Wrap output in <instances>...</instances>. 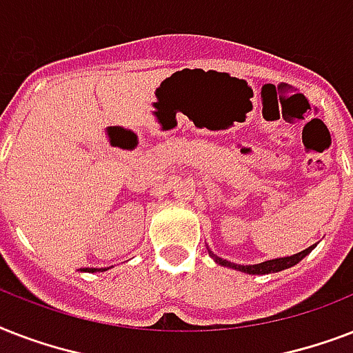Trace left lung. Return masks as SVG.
Here are the masks:
<instances>
[{"instance_id": "left-lung-1", "label": "left lung", "mask_w": 353, "mask_h": 353, "mask_svg": "<svg viewBox=\"0 0 353 353\" xmlns=\"http://www.w3.org/2000/svg\"><path fill=\"white\" fill-rule=\"evenodd\" d=\"M313 247H307L304 251L296 252L293 256H285V258H276V260H268V262H262V263H254V265H238V263H231L223 260V258L216 256L214 252L209 251V254L214 258L216 262L220 263V265H225V268H232V269H238V271H243V273H249V274H268V273H276V271H282V269H288L291 265H295L302 260V258L306 256L307 252L312 251Z\"/></svg>"}]
</instances>
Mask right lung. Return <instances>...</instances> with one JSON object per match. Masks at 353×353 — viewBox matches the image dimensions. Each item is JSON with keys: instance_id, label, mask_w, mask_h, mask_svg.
I'll list each match as a JSON object with an SVG mask.
<instances>
[{"instance_id": "obj_1", "label": "right lung", "mask_w": 353, "mask_h": 353, "mask_svg": "<svg viewBox=\"0 0 353 353\" xmlns=\"http://www.w3.org/2000/svg\"><path fill=\"white\" fill-rule=\"evenodd\" d=\"M82 271H88V273H97V271H106V269H82Z\"/></svg>"}]
</instances>
